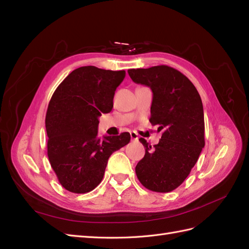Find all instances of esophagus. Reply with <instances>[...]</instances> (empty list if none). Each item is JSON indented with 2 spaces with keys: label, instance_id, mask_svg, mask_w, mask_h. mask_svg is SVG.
Wrapping results in <instances>:
<instances>
[{
  "label": "esophagus",
  "instance_id": "esophagus-1",
  "mask_svg": "<svg viewBox=\"0 0 249 249\" xmlns=\"http://www.w3.org/2000/svg\"><path fill=\"white\" fill-rule=\"evenodd\" d=\"M130 137H131V140H134V141H138V139H139V137H138V135L136 134V132H130Z\"/></svg>",
  "mask_w": 249,
  "mask_h": 249
}]
</instances>
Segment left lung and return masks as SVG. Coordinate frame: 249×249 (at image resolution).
Wrapping results in <instances>:
<instances>
[{
  "label": "left lung",
  "mask_w": 249,
  "mask_h": 249,
  "mask_svg": "<svg viewBox=\"0 0 249 249\" xmlns=\"http://www.w3.org/2000/svg\"><path fill=\"white\" fill-rule=\"evenodd\" d=\"M128 74L132 82L151 88L149 122L163 129L154 147L139 139L145 155L136 166L137 177L154 192H171L189 176L205 146L201 98L190 79L171 67L130 69Z\"/></svg>",
  "instance_id": "8db88e82"
}]
</instances>
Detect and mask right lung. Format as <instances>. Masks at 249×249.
Wrapping results in <instances>:
<instances>
[{
	"instance_id": "obj_1",
	"label": "right lung",
	"mask_w": 249,
	"mask_h": 249,
	"mask_svg": "<svg viewBox=\"0 0 249 249\" xmlns=\"http://www.w3.org/2000/svg\"><path fill=\"white\" fill-rule=\"evenodd\" d=\"M125 71L80 67L57 87L45 117L48 156L61 186L87 193L101 183L111 154L130 141L129 132L97 137L98 118L112 110Z\"/></svg>"
}]
</instances>
